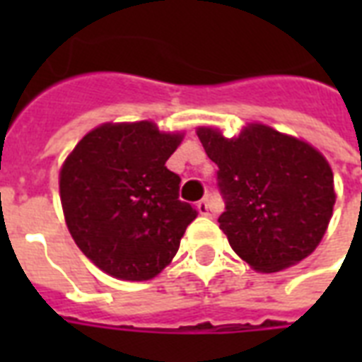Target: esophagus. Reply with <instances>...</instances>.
Masks as SVG:
<instances>
[{
	"instance_id": "esophagus-1",
	"label": "esophagus",
	"mask_w": 362,
	"mask_h": 362,
	"mask_svg": "<svg viewBox=\"0 0 362 362\" xmlns=\"http://www.w3.org/2000/svg\"><path fill=\"white\" fill-rule=\"evenodd\" d=\"M197 210L201 212L203 216H210L212 214V206H210V199L204 197L203 201H199L197 203Z\"/></svg>"
}]
</instances>
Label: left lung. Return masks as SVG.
Wrapping results in <instances>:
<instances>
[{"mask_svg": "<svg viewBox=\"0 0 362 362\" xmlns=\"http://www.w3.org/2000/svg\"><path fill=\"white\" fill-rule=\"evenodd\" d=\"M218 165L226 212L218 218L231 247L255 270L276 272L303 261L325 235L334 206L327 159L306 142L252 124L237 139L199 127Z\"/></svg>", "mask_w": 362, "mask_h": 362, "instance_id": "1", "label": "left lung"}]
</instances>
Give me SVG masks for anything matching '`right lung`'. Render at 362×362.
<instances>
[{
  "label": "right lung",
  "instance_id": "add662e5",
  "mask_svg": "<svg viewBox=\"0 0 362 362\" xmlns=\"http://www.w3.org/2000/svg\"><path fill=\"white\" fill-rule=\"evenodd\" d=\"M182 135L152 122L105 124L65 159L59 195L76 246L107 274L150 280L170 263L197 210L165 167Z\"/></svg>",
  "mask_w": 362,
  "mask_h": 362
}]
</instances>
